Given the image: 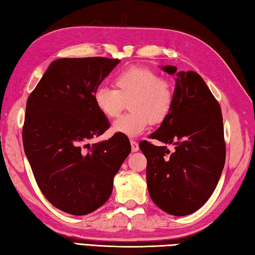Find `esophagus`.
I'll return each mask as SVG.
<instances>
[{
  "mask_svg": "<svg viewBox=\"0 0 255 255\" xmlns=\"http://www.w3.org/2000/svg\"><path fill=\"white\" fill-rule=\"evenodd\" d=\"M130 143H131V150L132 151H137L138 149H139V145H138V142L136 140L131 139Z\"/></svg>",
  "mask_w": 255,
  "mask_h": 255,
  "instance_id": "1",
  "label": "esophagus"
}]
</instances>
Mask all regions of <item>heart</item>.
<instances>
[{"mask_svg": "<svg viewBox=\"0 0 255 255\" xmlns=\"http://www.w3.org/2000/svg\"><path fill=\"white\" fill-rule=\"evenodd\" d=\"M114 88L100 86L94 92L96 108L109 119L117 117L128 101V114L113 125V131L137 137L151 123L159 125L172 114L175 89L168 79L149 68L131 67L118 72Z\"/></svg>", "mask_w": 255, "mask_h": 255, "instance_id": "heart-1", "label": "heart"}]
</instances>
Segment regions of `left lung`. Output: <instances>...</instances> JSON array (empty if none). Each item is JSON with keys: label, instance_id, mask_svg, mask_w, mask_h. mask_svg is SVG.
<instances>
[{"label": "left lung", "instance_id": "left-lung-1", "mask_svg": "<svg viewBox=\"0 0 255 255\" xmlns=\"http://www.w3.org/2000/svg\"><path fill=\"white\" fill-rule=\"evenodd\" d=\"M163 70L176 73L172 114L149 136L166 146L139 142L147 158V187L152 202L175 216L192 214L214 192L225 164L223 117L219 101L205 81L194 71L173 66Z\"/></svg>", "mask_w": 255, "mask_h": 255}]
</instances>
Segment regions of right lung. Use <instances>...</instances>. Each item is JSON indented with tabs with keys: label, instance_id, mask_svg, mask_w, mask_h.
<instances>
[{
	"label": "right lung",
	"instance_id": "right-lung-1",
	"mask_svg": "<svg viewBox=\"0 0 255 255\" xmlns=\"http://www.w3.org/2000/svg\"><path fill=\"white\" fill-rule=\"evenodd\" d=\"M119 61L55 60L26 101L25 155L44 197L69 214L86 215L105 204L115 175L131 150L128 137L120 133L89 143L110 127L96 108L94 92Z\"/></svg>",
	"mask_w": 255,
	"mask_h": 255
}]
</instances>
